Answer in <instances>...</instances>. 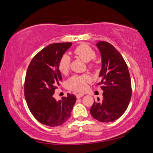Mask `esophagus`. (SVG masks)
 <instances>
[{
	"mask_svg": "<svg viewBox=\"0 0 153 153\" xmlns=\"http://www.w3.org/2000/svg\"><path fill=\"white\" fill-rule=\"evenodd\" d=\"M76 96L77 98H80L81 97H82V96H84V94H76Z\"/></svg>",
	"mask_w": 153,
	"mask_h": 153,
	"instance_id": "1",
	"label": "esophagus"
}]
</instances>
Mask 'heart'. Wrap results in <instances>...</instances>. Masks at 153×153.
Segmentation results:
<instances>
[{"mask_svg": "<svg viewBox=\"0 0 153 153\" xmlns=\"http://www.w3.org/2000/svg\"><path fill=\"white\" fill-rule=\"evenodd\" d=\"M74 53L77 57L85 62H89L96 57L94 49L86 44H82L75 49ZM71 58L68 55H64L59 62V69L62 74H66L70 68ZM91 80L88 75L74 76L68 79L66 85L69 89L77 91H82L87 87V83Z\"/></svg>", "mask_w": 153, "mask_h": 153, "instance_id": "obj_1", "label": "heart"}]
</instances>
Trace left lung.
Masks as SVG:
<instances>
[{
  "label": "left lung",
  "instance_id": "8db88e82",
  "mask_svg": "<svg viewBox=\"0 0 153 153\" xmlns=\"http://www.w3.org/2000/svg\"><path fill=\"white\" fill-rule=\"evenodd\" d=\"M102 67L98 85L103 91L102 100L97 98L90 109L94 119L102 123L114 121L123 114L132 96L131 79L128 66L120 53L112 45L99 41Z\"/></svg>",
  "mask_w": 153,
  "mask_h": 153
}]
</instances>
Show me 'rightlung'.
I'll return each instance as SVG.
<instances>
[{
    "label": "right lung",
    "mask_w": 153,
    "mask_h": 153,
    "mask_svg": "<svg viewBox=\"0 0 153 153\" xmlns=\"http://www.w3.org/2000/svg\"><path fill=\"white\" fill-rule=\"evenodd\" d=\"M71 46L70 42L48 45L34 56L27 68L25 100L32 114L46 126L56 127L65 123L76 103L74 94H67L59 100L53 97L55 89L62 80L59 62Z\"/></svg>",
    "instance_id": "obj_1"
}]
</instances>
